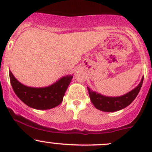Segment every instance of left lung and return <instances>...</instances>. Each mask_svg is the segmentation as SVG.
I'll use <instances>...</instances> for the list:
<instances>
[{"label":"left lung","instance_id":"8db88e82","mask_svg":"<svg viewBox=\"0 0 152 152\" xmlns=\"http://www.w3.org/2000/svg\"><path fill=\"white\" fill-rule=\"evenodd\" d=\"M143 79L136 88L120 97H107L90 90L87 87L90 100L96 109L104 112H115L129 106L137 97L142 85Z\"/></svg>","mask_w":152,"mask_h":152}]
</instances>
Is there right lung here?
<instances>
[{"instance_id": "1", "label": "right lung", "mask_w": 152, "mask_h": 152, "mask_svg": "<svg viewBox=\"0 0 152 152\" xmlns=\"http://www.w3.org/2000/svg\"><path fill=\"white\" fill-rule=\"evenodd\" d=\"M10 78L15 94L24 104L36 110H49L60 104L73 76L62 77L53 85L42 88L22 85L10 70Z\"/></svg>"}]
</instances>
